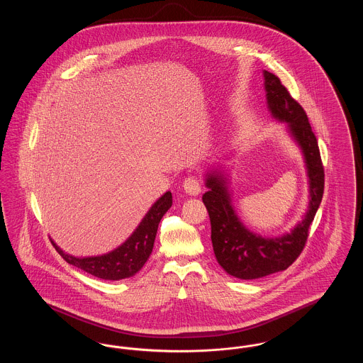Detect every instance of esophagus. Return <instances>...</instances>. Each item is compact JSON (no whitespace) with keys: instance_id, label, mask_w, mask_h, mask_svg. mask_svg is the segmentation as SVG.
<instances>
[{"instance_id":"1","label":"esophagus","mask_w":363,"mask_h":363,"mask_svg":"<svg viewBox=\"0 0 363 363\" xmlns=\"http://www.w3.org/2000/svg\"><path fill=\"white\" fill-rule=\"evenodd\" d=\"M184 189L189 196H197L201 191V181L197 177H188L184 181Z\"/></svg>"}]
</instances>
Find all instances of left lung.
Returning <instances> with one entry per match:
<instances>
[{
    "label": "left lung",
    "mask_w": 363,
    "mask_h": 363,
    "mask_svg": "<svg viewBox=\"0 0 363 363\" xmlns=\"http://www.w3.org/2000/svg\"><path fill=\"white\" fill-rule=\"evenodd\" d=\"M264 88L271 116L287 123L289 133L301 148L309 178V207L302 220L280 237H261L246 228L231 203L225 172L213 169L206 174L208 191L203 194L211 220L213 253L220 267L231 277L252 280L287 269L305 247L309 227L321 204L324 193V167L318 143L308 116L280 79L264 70Z\"/></svg>",
    "instance_id": "left-lung-1"
}]
</instances>
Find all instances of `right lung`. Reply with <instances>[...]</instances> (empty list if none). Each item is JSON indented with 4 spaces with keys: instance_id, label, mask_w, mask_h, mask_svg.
I'll return each instance as SVG.
<instances>
[{
    "instance_id": "add662e5",
    "label": "right lung",
    "mask_w": 363,
    "mask_h": 363,
    "mask_svg": "<svg viewBox=\"0 0 363 363\" xmlns=\"http://www.w3.org/2000/svg\"><path fill=\"white\" fill-rule=\"evenodd\" d=\"M173 204L172 191H166L159 200H156L145 213L140 225L132 233V235L120 245L117 249L102 255L91 257H74L65 253L57 243L50 240L60 256L86 274L104 279V280H121L136 275L147 262L154 249L157 225L163 215Z\"/></svg>"
}]
</instances>
